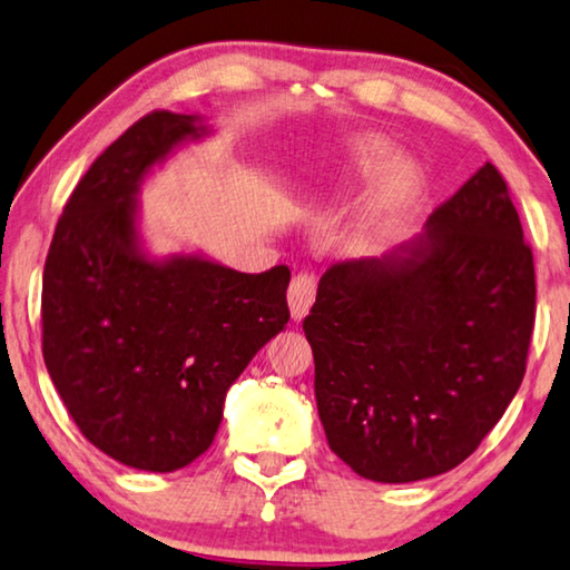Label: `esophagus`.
I'll use <instances>...</instances> for the list:
<instances>
[{
    "label": "esophagus",
    "mask_w": 570,
    "mask_h": 570,
    "mask_svg": "<svg viewBox=\"0 0 570 570\" xmlns=\"http://www.w3.org/2000/svg\"><path fill=\"white\" fill-rule=\"evenodd\" d=\"M315 291H318V279H315L313 273H297L291 283V291H287V303H291V313L295 321H303L305 313L311 311V305L315 301Z\"/></svg>",
    "instance_id": "34e87169"
}]
</instances>
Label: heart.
Masks as SVG:
<instances>
[{"label": "heart", "mask_w": 570, "mask_h": 570, "mask_svg": "<svg viewBox=\"0 0 570 570\" xmlns=\"http://www.w3.org/2000/svg\"><path fill=\"white\" fill-rule=\"evenodd\" d=\"M351 161L353 169L363 176H373L384 171L386 166L394 161V151L384 141V138L376 136H363L356 144L351 146ZM414 191V179L412 174H396L391 179L376 199L371 202V207L363 212L361 222L356 224V239L361 245H368V242L384 237L386 232L394 227L399 212L404 209V204L412 199Z\"/></svg>", "instance_id": "b5f03b06"}]
</instances>
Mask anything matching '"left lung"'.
Wrapping results in <instances>:
<instances>
[{
	"label": "left lung",
	"mask_w": 570,
	"mask_h": 570,
	"mask_svg": "<svg viewBox=\"0 0 570 570\" xmlns=\"http://www.w3.org/2000/svg\"><path fill=\"white\" fill-rule=\"evenodd\" d=\"M533 323V249L484 164L404 255L321 277L303 331L328 446L373 482L454 470L518 394Z\"/></svg>",
	"instance_id": "obj_1"
}]
</instances>
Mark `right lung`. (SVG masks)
Returning <instances> with one entry per match:
<instances>
[{
    "instance_id": "add662e5",
    "label": "right lung",
    "mask_w": 570,
    "mask_h": 570,
    "mask_svg": "<svg viewBox=\"0 0 570 570\" xmlns=\"http://www.w3.org/2000/svg\"><path fill=\"white\" fill-rule=\"evenodd\" d=\"M191 116L151 110L75 186L42 275V356L82 436L136 470L174 472L214 442L227 389L291 321V269L259 275L138 255L134 194Z\"/></svg>"
}]
</instances>
